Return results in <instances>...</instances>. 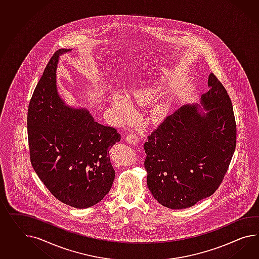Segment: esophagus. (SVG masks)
Instances as JSON below:
<instances>
[{
	"mask_svg": "<svg viewBox=\"0 0 259 259\" xmlns=\"http://www.w3.org/2000/svg\"><path fill=\"white\" fill-rule=\"evenodd\" d=\"M126 140L132 145H135L138 142V136L135 133H128L126 137Z\"/></svg>",
	"mask_w": 259,
	"mask_h": 259,
	"instance_id": "1",
	"label": "esophagus"
}]
</instances>
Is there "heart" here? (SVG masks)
Masks as SVG:
<instances>
[{"label":"heart","instance_id":"b5f03b06","mask_svg":"<svg viewBox=\"0 0 259 259\" xmlns=\"http://www.w3.org/2000/svg\"><path fill=\"white\" fill-rule=\"evenodd\" d=\"M159 92V84L153 83L152 85L138 89L133 93V100L139 105H147L157 97ZM111 103L113 108L119 113L120 115L125 119H131L134 116V109L131 100L125 95L120 93L113 94ZM168 111V105L161 103L154 107L152 110L153 119H162Z\"/></svg>","mask_w":259,"mask_h":259}]
</instances>
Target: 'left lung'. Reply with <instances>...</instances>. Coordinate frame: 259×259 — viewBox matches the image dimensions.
<instances>
[{"mask_svg": "<svg viewBox=\"0 0 259 259\" xmlns=\"http://www.w3.org/2000/svg\"><path fill=\"white\" fill-rule=\"evenodd\" d=\"M201 97L206 113L185 105L167 115L144 145L147 186L160 205L182 209L212 195L235 152L237 125L226 87L211 73Z\"/></svg>", "mask_w": 259, "mask_h": 259, "instance_id": "1", "label": "left lung"}]
</instances>
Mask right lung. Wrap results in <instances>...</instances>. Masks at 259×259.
<instances>
[{
    "instance_id": "1",
    "label": "right lung",
    "mask_w": 259,
    "mask_h": 259,
    "mask_svg": "<svg viewBox=\"0 0 259 259\" xmlns=\"http://www.w3.org/2000/svg\"><path fill=\"white\" fill-rule=\"evenodd\" d=\"M60 49L53 53L30 100L27 113L33 170L56 199L87 208L110 192L115 172L109 150L121 135L94 120L87 110L71 109L56 89Z\"/></svg>"
}]
</instances>
